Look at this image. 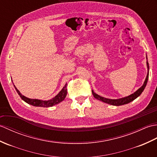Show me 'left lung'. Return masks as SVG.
<instances>
[{"label":"left lung","instance_id":"obj_1","mask_svg":"<svg viewBox=\"0 0 157 157\" xmlns=\"http://www.w3.org/2000/svg\"><path fill=\"white\" fill-rule=\"evenodd\" d=\"M147 68H148V72H147V77H146V79L143 83V85H142V86L140 88H139L136 90V91H135L134 93H132V94H131V95H128L127 97H122V98H120V99H107V98H105V97H103L97 95V93H95L93 91V90H92V93H93L94 97H95V99L101 101H103L104 103L109 104V105H115V106H120V105H125V104H128L129 103H130L131 101H134V99H136L138 97H139L141 95V93L143 92V90H144L146 86H147L148 79V75H149V65H148V62L147 56Z\"/></svg>","mask_w":157,"mask_h":157}]
</instances>
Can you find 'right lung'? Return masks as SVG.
<instances>
[{
    "label": "right lung",
    "instance_id": "obj_1",
    "mask_svg": "<svg viewBox=\"0 0 157 157\" xmlns=\"http://www.w3.org/2000/svg\"><path fill=\"white\" fill-rule=\"evenodd\" d=\"M14 86H15L17 93L19 94V95L20 96L21 98L24 101L29 104V105L36 106V107H52L53 105H57V104L62 102V101H64L67 95V84H66L64 85V87L62 88V89L60 90V91L58 93V95H56L54 97H53V98L50 100H45V101L36 99H30V98H28V97H26L25 96L23 95L22 94L20 93L19 90L16 88V86L15 85H14Z\"/></svg>",
    "mask_w": 157,
    "mask_h": 157
}]
</instances>
